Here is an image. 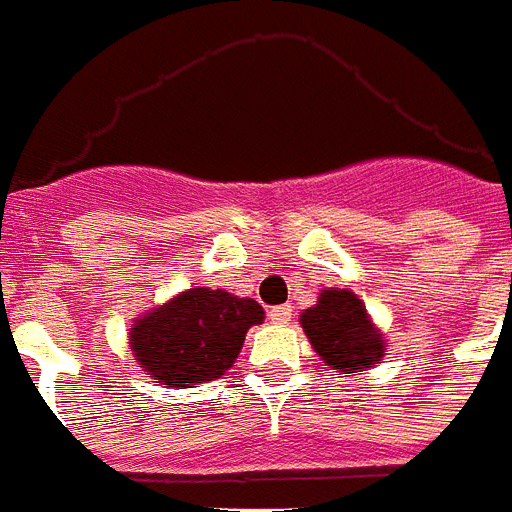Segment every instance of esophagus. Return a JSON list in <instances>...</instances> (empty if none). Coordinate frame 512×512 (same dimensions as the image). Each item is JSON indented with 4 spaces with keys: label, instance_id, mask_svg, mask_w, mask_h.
<instances>
[{
    "label": "esophagus",
    "instance_id": "obj_1",
    "mask_svg": "<svg viewBox=\"0 0 512 512\" xmlns=\"http://www.w3.org/2000/svg\"><path fill=\"white\" fill-rule=\"evenodd\" d=\"M289 318H292V307L289 305H278L270 310V321L273 323H286Z\"/></svg>",
    "mask_w": 512,
    "mask_h": 512
}]
</instances>
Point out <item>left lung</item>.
I'll use <instances>...</instances> for the list:
<instances>
[{
	"label": "left lung",
	"instance_id": "8db88e82",
	"mask_svg": "<svg viewBox=\"0 0 512 512\" xmlns=\"http://www.w3.org/2000/svg\"><path fill=\"white\" fill-rule=\"evenodd\" d=\"M313 350L334 371L360 373L384 357V334L350 289H323L318 305L299 315Z\"/></svg>",
	"mask_w": 512,
	"mask_h": 512
}]
</instances>
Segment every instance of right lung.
Returning a JSON list of instances; mask_svg holds the SVG:
<instances>
[{"label":"right lung","instance_id":"right-lung-1","mask_svg":"<svg viewBox=\"0 0 512 512\" xmlns=\"http://www.w3.org/2000/svg\"><path fill=\"white\" fill-rule=\"evenodd\" d=\"M263 318L255 299L197 286L141 315L128 344L155 384H205L234 365L247 331Z\"/></svg>","mask_w":512,"mask_h":512}]
</instances>
